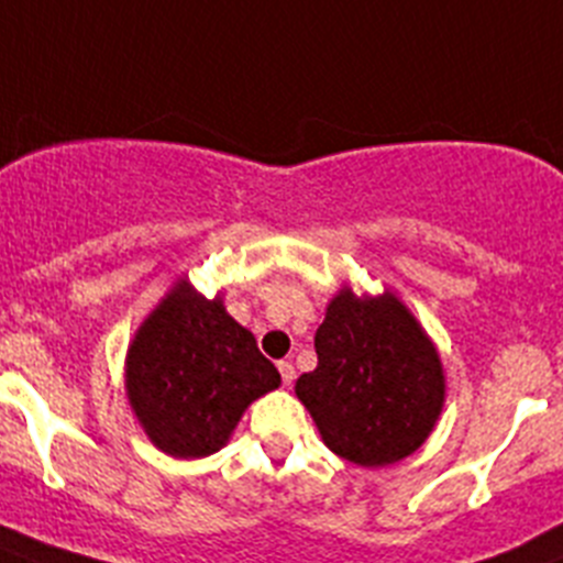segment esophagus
<instances>
[{
	"label": "esophagus",
	"mask_w": 563,
	"mask_h": 563,
	"mask_svg": "<svg viewBox=\"0 0 563 563\" xmlns=\"http://www.w3.org/2000/svg\"><path fill=\"white\" fill-rule=\"evenodd\" d=\"M277 369H280L283 386H291V383H294V377H297V372H294V366L288 364V361H280V364H277Z\"/></svg>",
	"instance_id": "obj_1"
}]
</instances>
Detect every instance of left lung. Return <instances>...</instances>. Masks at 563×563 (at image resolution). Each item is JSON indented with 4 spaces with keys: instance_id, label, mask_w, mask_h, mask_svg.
<instances>
[{
    "instance_id": "obj_1",
    "label": "left lung",
    "mask_w": 563,
    "mask_h": 563,
    "mask_svg": "<svg viewBox=\"0 0 563 563\" xmlns=\"http://www.w3.org/2000/svg\"><path fill=\"white\" fill-rule=\"evenodd\" d=\"M317 369L299 375L297 400L322 441L355 466L408 459L433 433L448 397L433 339L391 288L341 286L313 335Z\"/></svg>"
}]
</instances>
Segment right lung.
Instances as JSON below:
<instances>
[{
	"instance_id": "right-lung-1",
	"label": "right lung",
	"mask_w": 563,
	"mask_h": 563,
	"mask_svg": "<svg viewBox=\"0 0 563 563\" xmlns=\"http://www.w3.org/2000/svg\"><path fill=\"white\" fill-rule=\"evenodd\" d=\"M280 386L255 335L177 277L135 330L124 358V391L146 439L172 459H205L224 448L246 408Z\"/></svg>"
}]
</instances>
